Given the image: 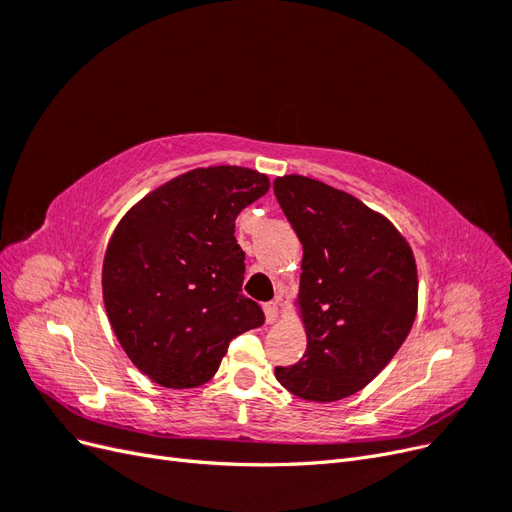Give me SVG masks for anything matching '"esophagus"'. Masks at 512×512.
Segmentation results:
<instances>
[{
	"mask_svg": "<svg viewBox=\"0 0 512 512\" xmlns=\"http://www.w3.org/2000/svg\"><path fill=\"white\" fill-rule=\"evenodd\" d=\"M262 309H265V316H267V322H269V324H275L277 320L282 318V309H280V305L273 303V301L262 305Z\"/></svg>",
	"mask_w": 512,
	"mask_h": 512,
	"instance_id": "1",
	"label": "esophagus"
}]
</instances>
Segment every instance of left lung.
Segmentation results:
<instances>
[{"label":"left lung","instance_id":"8db88e82","mask_svg":"<svg viewBox=\"0 0 512 512\" xmlns=\"http://www.w3.org/2000/svg\"><path fill=\"white\" fill-rule=\"evenodd\" d=\"M303 245L297 312L307 350L275 367L286 391L329 404L359 393L406 342L418 273L406 237L359 198L303 175L273 181Z\"/></svg>","mask_w":512,"mask_h":512}]
</instances>
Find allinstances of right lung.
Returning a JSON list of instances; mask_svg holds the SVG:
<instances>
[{
  "label": "right lung",
  "instance_id": "1",
  "mask_svg": "<svg viewBox=\"0 0 512 512\" xmlns=\"http://www.w3.org/2000/svg\"><path fill=\"white\" fill-rule=\"evenodd\" d=\"M269 185L252 168H194L119 220L102 262V299L121 348L151 382H209L230 339L265 322L241 292L235 220Z\"/></svg>",
  "mask_w": 512,
  "mask_h": 512
}]
</instances>
